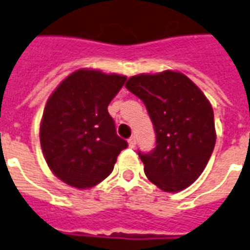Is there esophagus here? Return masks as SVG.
<instances>
[{
	"label": "esophagus",
	"instance_id": "esophagus-1",
	"mask_svg": "<svg viewBox=\"0 0 250 250\" xmlns=\"http://www.w3.org/2000/svg\"><path fill=\"white\" fill-rule=\"evenodd\" d=\"M136 145V139H135V136H131L130 139H128V146L131 147V148H134Z\"/></svg>",
	"mask_w": 250,
	"mask_h": 250
}]
</instances>
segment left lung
Returning <instances> with one entry per match:
<instances>
[{
    "instance_id": "left-lung-1",
    "label": "left lung",
    "mask_w": 250,
    "mask_h": 250,
    "mask_svg": "<svg viewBox=\"0 0 250 250\" xmlns=\"http://www.w3.org/2000/svg\"><path fill=\"white\" fill-rule=\"evenodd\" d=\"M125 88L145 103L155 131V148L148 154L138 151L146 177L168 193L188 188L214 150V114L209 100L181 72L136 75Z\"/></svg>"
}]
</instances>
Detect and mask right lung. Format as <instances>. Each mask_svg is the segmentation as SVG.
<instances>
[{"label": "right lung", "mask_w": 250, "mask_h": 250, "mask_svg": "<svg viewBox=\"0 0 250 250\" xmlns=\"http://www.w3.org/2000/svg\"><path fill=\"white\" fill-rule=\"evenodd\" d=\"M125 79L79 69L46 102L40 125L42 154L52 173L72 188H93L107 178L120 151L128 146L116 134L107 109Z\"/></svg>", "instance_id": "right-lung-1"}]
</instances>
